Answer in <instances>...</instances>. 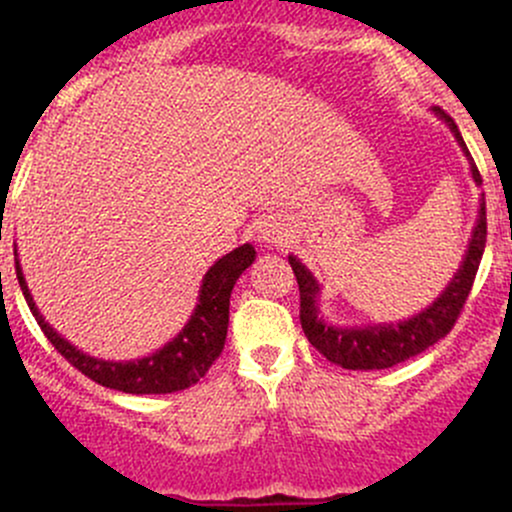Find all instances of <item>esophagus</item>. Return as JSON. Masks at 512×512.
<instances>
[{"label": "esophagus", "mask_w": 512, "mask_h": 512, "mask_svg": "<svg viewBox=\"0 0 512 512\" xmlns=\"http://www.w3.org/2000/svg\"><path fill=\"white\" fill-rule=\"evenodd\" d=\"M256 234H258V241H261V244H271V246L283 244V241L288 239L286 224H281V221H273V219L261 221L256 229Z\"/></svg>", "instance_id": "obj_1"}]
</instances>
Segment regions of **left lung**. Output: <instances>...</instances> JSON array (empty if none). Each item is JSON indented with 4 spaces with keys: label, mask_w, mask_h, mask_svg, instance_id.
Returning a JSON list of instances; mask_svg holds the SVG:
<instances>
[{
    "label": "left lung",
    "mask_w": 512,
    "mask_h": 512,
    "mask_svg": "<svg viewBox=\"0 0 512 512\" xmlns=\"http://www.w3.org/2000/svg\"><path fill=\"white\" fill-rule=\"evenodd\" d=\"M431 110H434L436 118H441L449 125L453 138L461 145L463 155H466L468 165H471L473 182L481 184L483 179L478 175L476 162H473L466 142L458 133L456 123L441 108ZM483 249H486V197H481L476 226L471 231L461 266H458L449 286L441 291L434 303L426 305L421 313L412 315V318L399 320V323L352 325V328H340V325L323 320V315H320V283L305 268V263H300V258L291 254L288 263H291L295 281H298L303 333L320 355H325L330 362L345 367V370H387V367L399 365V362L419 355L426 347H431L441 337L451 333L453 323H456L458 313H461L463 303H466L468 293H471L473 278H476L478 266H481Z\"/></svg>",
    "instance_id": "8db88e82"
}]
</instances>
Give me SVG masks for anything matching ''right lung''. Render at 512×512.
<instances>
[{
    "label": "right lung",
    "mask_w": 512,
    "mask_h": 512,
    "mask_svg": "<svg viewBox=\"0 0 512 512\" xmlns=\"http://www.w3.org/2000/svg\"><path fill=\"white\" fill-rule=\"evenodd\" d=\"M17 256V249H14ZM256 249L251 244L239 246L231 254L221 256L214 261V266L204 273L202 286H199V298L194 305L192 315H189L187 325L172 337L167 345L160 350L150 352L140 360H103V357H93L88 352L78 350L76 345L66 340V337L56 333L44 315L36 308L34 298H31L29 286H26L24 271L17 261V278L21 293H24L26 303H29L31 313H34L36 323L49 337L51 345L71 362L76 370H81L93 382L103 384V387L118 389V392L128 394H170L187 389L197 384L199 379L207 374L214 360L221 355L226 342V328H229V298L234 291V283L239 281L241 273L254 263Z\"/></svg>",
    "instance_id": "add662e5"
}]
</instances>
